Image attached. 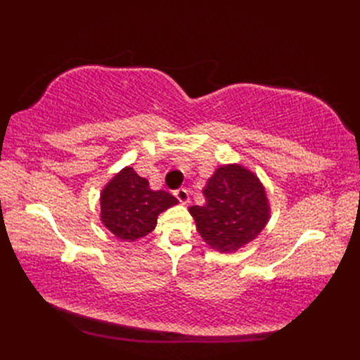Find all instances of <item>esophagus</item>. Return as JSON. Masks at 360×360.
Segmentation results:
<instances>
[{
  "instance_id": "1",
  "label": "esophagus",
  "mask_w": 360,
  "mask_h": 360,
  "mask_svg": "<svg viewBox=\"0 0 360 360\" xmlns=\"http://www.w3.org/2000/svg\"><path fill=\"white\" fill-rule=\"evenodd\" d=\"M174 196L178 198V201L182 204V205H186V204H188V192L186 188H179V190H176L174 192Z\"/></svg>"
}]
</instances>
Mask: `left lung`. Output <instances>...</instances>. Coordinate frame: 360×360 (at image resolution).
<instances>
[{
  "instance_id": "left-lung-1",
  "label": "left lung",
  "mask_w": 360,
  "mask_h": 360,
  "mask_svg": "<svg viewBox=\"0 0 360 360\" xmlns=\"http://www.w3.org/2000/svg\"><path fill=\"white\" fill-rule=\"evenodd\" d=\"M205 204L188 209L209 248L232 254L254 241L271 219V204L257 173L241 164L219 165L204 188Z\"/></svg>"
}]
</instances>
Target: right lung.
Returning <instances> with one entry per match:
<instances>
[{
    "instance_id": "obj_1",
    "label": "right lung",
    "mask_w": 360,
    "mask_h": 360,
    "mask_svg": "<svg viewBox=\"0 0 360 360\" xmlns=\"http://www.w3.org/2000/svg\"><path fill=\"white\" fill-rule=\"evenodd\" d=\"M178 204L164 190H151L148 179L124 167L101 192V223L120 241L133 243L155 231L158 217Z\"/></svg>"
}]
</instances>
